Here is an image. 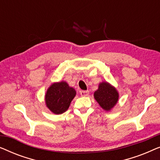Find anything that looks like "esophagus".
Masks as SVG:
<instances>
[{
    "instance_id": "34e87169",
    "label": "esophagus",
    "mask_w": 160,
    "mask_h": 160,
    "mask_svg": "<svg viewBox=\"0 0 160 160\" xmlns=\"http://www.w3.org/2000/svg\"><path fill=\"white\" fill-rule=\"evenodd\" d=\"M80 95L81 96H82V97H86L89 95V91H84V90H82V91H80Z\"/></svg>"
}]
</instances>
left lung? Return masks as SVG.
Returning <instances> with one entry per match:
<instances>
[{"instance_id": "8db88e82", "label": "left lung", "mask_w": 160, "mask_h": 160, "mask_svg": "<svg viewBox=\"0 0 160 160\" xmlns=\"http://www.w3.org/2000/svg\"><path fill=\"white\" fill-rule=\"evenodd\" d=\"M94 98L100 107L107 111H111L119 100V93L115 87L108 82L99 84L98 89L94 93Z\"/></svg>"}]
</instances>
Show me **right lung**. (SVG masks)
<instances>
[{"instance_id": "1", "label": "right lung", "mask_w": 160, "mask_h": 160, "mask_svg": "<svg viewBox=\"0 0 160 160\" xmlns=\"http://www.w3.org/2000/svg\"><path fill=\"white\" fill-rule=\"evenodd\" d=\"M76 94L75 89L69 87L67 82L54 83L46 92V105L52 113L61 114L68 109Z\"/></svg>"}]
</instances>
